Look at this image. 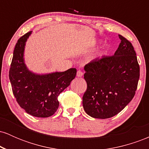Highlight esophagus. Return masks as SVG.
<instances>
[{"label": "esophagus", "mask_w": 149, "mask_h": 149, "mask_svg": "<svg viewBox=\"0 0 149 149\" xmlns=\"http://www.w3.org/2000/svg\"><path fill=\"white\" fill-rule=\"evenodd\" d=\"M76 75L78 77H82L83 76V72L82 71H80V70H79V71H77Z\"/></svg>", "instance_id": "1"}]
</instances>
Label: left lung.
<instances>
[{"label":"left lung","mask_w":149,"mask_h":149,"mask_svg":"<svg viewBox=\"0 0 149 149\" xmlns=\"http://www.w3.org/2000/svg\"><path fill=\"white\" fill-rule=\"evenodd\" d=\"M121 42L114 55L96 58L85 66L87 90L83 97L85 111L106 119L117 115L134 97L140 69L134 47L118 35Z\"/></svg>","instance_id":"8db88e82"}]
</instances>
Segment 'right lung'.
I'll list each match as a JSON object with an SVG mask.
<instances>
[{"label":"right lung","instance_id":"1","mask_svg":"<svg viewBox=\"0 0 149 149\" xmlns=\"http://www.w3.org/2000/svg\"><path fill=\"white\" fill-rule=\"evenodd\" d=\"M31 31L17 40L9 71L12 90L19 105L27 113L38 118L52 116L59 107L58 96L76 76V69L47 75L31 73L24 63L25 42Z\"/></svg>","mask_w":149,"mask_h":149}]
</instances>
